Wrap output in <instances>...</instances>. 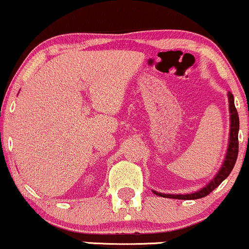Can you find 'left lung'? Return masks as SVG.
Here are the masks:
<instances>
[{"label": "left lung", "instance_id": "1", "mask_svg": "<svg viewBox=\"0 0 249 249\" xmlns=\"http://www.w3.org/2000/svg\"><path fill=\"white\" fill-rule=\"evenodd\" d=\"M229 99V111H230V133H229V144L228 149H226V154L224 157V162L221 168H219L218 172L215 175L212 180H210L206 186L201 188V190L193 192V193H186V194H165L161 193V192H156L153 190V193L159 195L162 197H169V199H178V200H195L201 199V197L207 196L209 193L215 190L221 185L223 180H225L231 174L232 169L235 164L239 152V142H238V133H239V116L238 111L234 106V97L232 95L231 92L228 93Z\"/></svg>", "mask_w": 249, "mask_h": 249}]
</instances>
